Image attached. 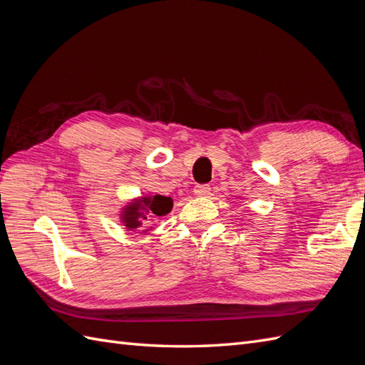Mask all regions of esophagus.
<instances>
[{
  "instance_id": "1",
  "label": "esophagus",
  "mask_w": 365,
  "mask_h": 365,
  "mask_svg": "<svg viewBox=\"0 0 365 365\" xmlns=\"http://www.w3.org/2000/svg\"><path fill=\"white\" fill-rule=\"evenodd\" d=\"M193 193H195V196H207V195H210V185L197 184V185H195Z\"/></svg>"
}]
</instances>
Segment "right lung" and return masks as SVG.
I'll return each mask as SVG.
<instances>
[{"mask_svg":"<svg viewBox=\"0 0 365 365\" xmlns=\"http://www.w3.org/2000/svg\"><path fill=\"white\" fill-rule=\"evenodd\" d=\"M173 207L172 197L163 195H148L130 200L120 212V222L129 231L146 233V222L153 216H165Z\"/></svg>","mask_w":365,"mask_h":365,"instance_id":"right-lung-1","label":"right lung"}]
</instances>
